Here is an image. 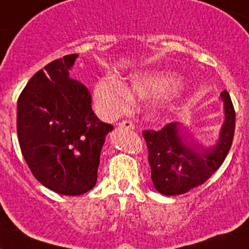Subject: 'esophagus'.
I'll return each instance as SVG.
<instances>
[{
  "label": "esophagus",
  "instance_id": "1",
  "mask_svg": "<svg viewBox=\"0 0 249 249\" xmlns=\"http://www.w3.org/2000/svg\"><path fill=\"white\" fill-rule=\"evenodd\" d=\"M119 128H125V129H134V124L131 123V121L124 120L121 121L120 124H119Z\"/></svg>",
  "mask_w": 249,
  "mask_h": 249
}]
</instances>
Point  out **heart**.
Returning <instances> with one entry per match:
<instances>
[{"instance_id":"obj_1","label":"heart","mask_w":249,"mask_h":249,"mask_svg":"<svg viewBox=\"0 0 249 249\" xmlns=\"http://www.w3.org/2000/svg\"><path fill=\"white\" fill-rule=\"evenodd\" d=\"M179 83L171 73L160 71L139 72L131 74L125 86L116 79H101L93 89V99L99 111L105 118H115L130 107L133 99L160 97L152 107L153 118H158Z\"/></svg>"}]
</instances>
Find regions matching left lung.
I'll return each instance as SVG.
<instances>
[{
  "instance_id": "1",
  "label": "left lung",
  "mask_w": 249,
  "mask_h": 249,
  "mask_svg": "<svg viewBox=\"0 0 249 249\" xmlns=\"http://www.w3.org/2000/svg\"><path fill=\"white\" fill-rule=\"evenodd\" d=\"M224 101V123L219 139L210 148L189 141L178 123H170L160 130H144L152 181L166 196L181 195L202 185L223 164L231 147L235 129V111L228 91L220 93Z\"/></svg>"
}]
</instances>
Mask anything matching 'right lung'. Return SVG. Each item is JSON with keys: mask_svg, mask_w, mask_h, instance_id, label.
Returning <instances> with one entry per match:
<instances>
[{"mask_svg": "<svg viewBox=\"0 0 249 249\" xmlns=\"http://www.w3.org/2000/svg\"><path fill=\"white\" fill-rule=\"evenodd\" d=\"M78 54L55 59L31 77L18 100V137L35 178L77 196L97 181L100 153L114 129L100 121L86 86L70 77Z\"/></svg>", "mask_w": 249, "mask_h": 249, "instance_id": "obj_1", "label": "right lung"}]
</instances>
